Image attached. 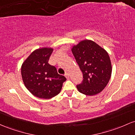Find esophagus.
Masks as SVG:
<instances>
[{
  "instance_id": "34e87169",
  "label": "esophagus",
  "mask_w": 135,
  "mask_h": 135,
  "mask_svg": "<svg viewBox=\"0 0 135 135\" xmlns=\"http://www.w3.org/2000/svg\"><path fill=\"white\" fill-rule=\"evenodd\" d=\"M65 75V77L66 78V79H69V74L68 73V72H66Z\"/></svg>"
}]
</instances>
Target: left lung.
I'll return each mask as SVG.
<instances>
[{"mask_svg":"<svg viewBox=\"0 0 135 135\" xmlns=\"http://www.w3.org/2000/svg\"><path fill=\"white\" fill-rule=\"evenodd\" d=\"M73 55L83 75L79 92L92 96L104 90L110 79L112 64L108 52L91 40L80 41L72 49Z\"/></svg>","mask_w":135,"mask_h":135,"instance_id":"obj_1","label":"left lung"}]
</instances>
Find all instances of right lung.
<instances>
[{
	"label": "right lung",
	"mask_w": 135,
	"mask_h": 135,
	"mask_svg": "<svg viewBox=\"0 0 135 135\" xmlns=\"http://www.w3.org/2000/svg\"><path fill=\"white\" fill-rule=\"evenodd\" d=\"M52 48L35 50L23 63L21 74L23 83L32 95L41 99H51L60 92L66 79L60 75L55 66L49 64Z\"/></svg>",
	"instance_id": "right-lung-1"
}]
</instances>
